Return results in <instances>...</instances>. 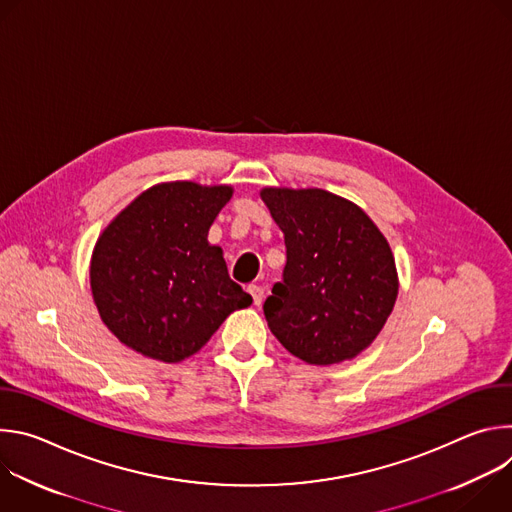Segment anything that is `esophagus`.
Returning a JSON list of instances; mask_svg holds the SVG:
<instances>
[{"instance_id": "obj_1", "label": "esophagus", "mask_w": 512, "mask_h": 512, "mask_svg": "<svg viewBox=\"0 0 512 512\" xmlns=\"http://www.w3.org/2000/svg\"><path fill=\"white\" fill-rule=\"evenodd\" d=\"M247 291H249L251 298H253V304H255V306H261V302H263V294H265L263 287H261V285H255V283H251V285L247 287Z\"/></svg>"}]
</instances>
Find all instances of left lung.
Masks as SVG:
<instances>
[{
	"instance_id": "left-lung-1",
	"label": "left lung",
	"mask_w": 512,
	"mask_h": 512,
	"mask_svg": "<svg viewBox=\"0 0 512 512\" xmlns=\"http://www.w3.org/2000/svg\"><path fill=\"white\" fill-rule=\"evenodd\" d=\"M283 233L287 263L263 304L273 336L308 364L356 358L389 320L399 277L393 251L358 204L322 188L259 192Z\"/></svg>"
}]
</instances>
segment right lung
I'll return each instance as SVG.
<instances>
[{
  "label": "right lung",
  "instance_id": "add662e5",
  "mask_svg": "<svg viewBox=\"0 0 512 512\" xmlns=\"http://www.w3.org/2000/svg\"><path fill=\"white\" fill-rule=\"evenodd\" d=\"M233 186L162 182L131 200L99 235L91 291L103 324L127 348L182 362L251 296L229 277L223 249L208 243Z\"/></svg>",
  "mask_w": 512,
  "mask_h": 512
}]
</instances>
